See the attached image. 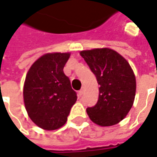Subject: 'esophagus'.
Segmentation results:
<instances>
[{
	"label": "esophagus",
	"instance_id": "obj_1",
	"mask_svg": "<svg viewBox=\"0 0 157 157\" xmlns=\"http://www.w3.org/2000/svg\"><path fill=\"white\" fill-rule=\"evenodd\" d=\"M78 95L79 97H82V96L83 95V89H82V90H80V91H79Z\"/></svg>",
	"mask_w": 157,
	"mask_h": 157
}]
</instances>
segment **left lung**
<instances>
[{
	"label": "left lung",
	"instance_id": "8db88e82",
	"mask_svg": "<svg viewBox=\"0 0 157 157\" xmlns=\"http://www.w3.org/2000/svg\"><path fill=\"white\" fill-rule=\"evenodd\" d=\"M80 55L99 85L98 102L86 109L89 118L100 126L118 124L133 106L136 82L133 70L122 55L110 48H94Z\"/></svg>",
	"mask_w": 157,
	"mask_h": 157
}]
</instances>
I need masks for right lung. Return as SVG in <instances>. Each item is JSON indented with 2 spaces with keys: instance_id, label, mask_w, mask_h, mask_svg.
<instances>
[{
  "instance_id": "add662e5",
  "label": "right lung",
  "mask_w": 157,
  "mask_h": 157,
  "mask_svg": "<svg viewBox=\"0 0 157 157\" xmlns=\"http://www.w3.org/2000/svg\"><path fill=\"white\" fill-rule=\"evenodd\" d=\"M69 58V53L46 54L33 64L26 75V110L32 121L46 130L65 124L77 99L70 79L63 71Z\"/></svg>"
}]
</instances>
